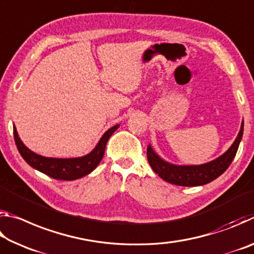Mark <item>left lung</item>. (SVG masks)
Returning a JSON list of instances; mask_svg holds the SVG:
<instances>
[{"mask_svg": "<svg viewBox=\"0 0 254 254\" xmlns=\"http://www.w3.org/2000/svg\"><path fill=\"white\" fill-rule=\"evenodd\" d=\"M243 127L244 123L241 124V130L236 136L233 144L225 153L218 157L213 161H209L204 165L198 166H178L173 165L163 160L158 154L154 152L151 145H148L147 157L148 161L151 166L154 173L158 174L167 183L178 185V186H201V185L208 184L213 182L214 179L224 173L229 168L231 162L238 151L239 145L243 135Z\"/></svg>", "mask_w": 254, "mask_h": 254, "instance_id": "obj_1", "label": "left lung"}]
</instances>
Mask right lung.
<instances>
[{
  "label": "right lung",
  "instance_id": "obj_1",
  "mask_svg": "<svg viewBox=\"0 0 254 254\" xmlns=\"http://www.w3.org/2000/svg\"><path fill=\"white\" fill-rule=\"evenodd\" d=\"M120 124L109 128L92 152L79 158L59 159V158H47L40 154L34 153L23 144L19 137L15 127H13V134L16 147L21 156L27 161L32 168L37 169L48 175L49 177L58 180H75L91 174L101 162L105 152V147L110 136L118 130Z\"/></svg>",
  "mask_w": 254,
  "mask_h": 254
}]
</instances>
